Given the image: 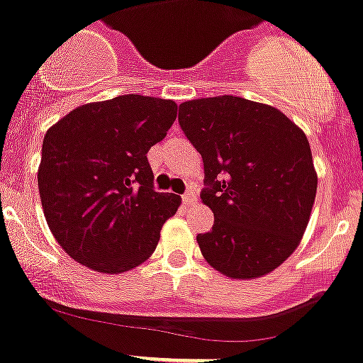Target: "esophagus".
<instances>
[{"label": "esophagus", "mask_w": 363, "mask_h": 363, "mask_svg": "<svg viewBox=\"0 0 363 363\" xmlns=\"http://www.w3.org/2000/svg\"><path fill=\"white\" fill-rule=\"evenodd\" d=\"M196 202V196H195V193H193V189H189L188 193H184V195H182V203H184V206H191V203H195Z\"/></svg>", "instance_id": "obj_1"}]
</instances>
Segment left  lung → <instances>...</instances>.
Masks as SVG:
<instances>
[{
    "label": "left lung",
    "mask_w": 363,
    "mask_h": 363,
    "mask_svg": "<svg viewBox=\"0 0 363 363\" xmlns=\"http://www.w3.org/2000/svg\"><path fill=\"white\" fill-rule=\"evenodd\" d=\"M179 125L203 160L200 199L214 225L196 235L230 279H259L300 245L318 191L305 133L280 110L234 96L186 101Z\"/></svg>",
    "instance_id": "left-lung-1"
}]
</instances>
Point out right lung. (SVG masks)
<instances>
[{
  "mask_svg": "<svg viewBox=\"0 0 363 363\" xmlns=\"http://www.w3.org/2000/svg\"><path fill=\"white\" fill-rule=\"evenodd\" d=\"M175 117L174 101L128 94L83 104L48 129L38 193L67 255L111 275L152 255L181 196L154 189L147 152Z\"/></svg>",
  "mask_w": 363,
  "mask_h": 363,
  "instance_id": "obj_1",
  "label": "right lung"
}]
</instances>
